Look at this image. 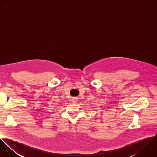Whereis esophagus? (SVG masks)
<instances>
[{"label": "esophagus", "mask_w": 157, "mask_h": 157, "mask_svg": "<svg viewBox=\"0 0 157 157\" xmlns=\"http://www.w3.org/2000/svg\"><path fill=\"white\" fill-rule=\"evenodd\" d=\"M71 101L73 103H77V101H78V98L77 97H72V99H71Z\"/></svg>", "instance_id": "esophagus-1"}]
</instances>
